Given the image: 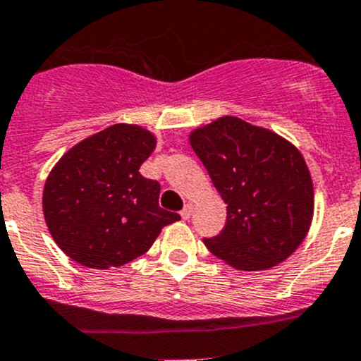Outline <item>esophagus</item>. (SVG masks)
Returning a JSON list of instances; mask_svg holds the SVG:
<instances>
[{
  "instance_id": "obj_1",
  "label": "esophagus",
  "mask_w": 361,
  "mask_h": 361,
  "mask_svg": "<svg viewBox=\"0 0 361 361\" xmlns=\"http://www.w3.org/2000/svg\"><path fill=\"white\" fill-rule=\"evenodd\" d=\"M192 213H194V206H192L190 202L185 204L183 209L180 211V214H181V218H183V220H188V218L192 216Z\"/></svg>"
}]
</instances>
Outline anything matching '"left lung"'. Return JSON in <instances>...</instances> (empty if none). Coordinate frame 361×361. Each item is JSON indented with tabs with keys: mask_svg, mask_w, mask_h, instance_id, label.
<instances>
[{
	"mask_svg": "<svg viewBox=\"0 0 361 361\" xmlns=\"http://www.w3.org/2000/svg\"><path fill=\"white\" fill-rule=\"evenodd\" d=\"M190 145L227 204V221L206 248L239 271L286 260L307 235L312 180L300 152L278 134L221 116L190 134Z\"/></svg>",
	"mask_w": 361,
	"mask_h": 361,
	"instance_id": "8db88e82",
	"label": "left lung"
}]
</instances>
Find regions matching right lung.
Here are the masks:
<instances>
[{
	"label": "right lung",
	"mask_w": 361,
	"mask_h": 361,
	"mask_svg": "<svg viewBox=\"0 0 361 361\" xmlns=\"http://www.w3.org/2000/svg\"><path fill=\"white\" fill-rule=\"evenodd\" d=\"M140 126L115 123L75 145L43 188V214L54 241L90 269L120 267L150 250L180 214L159 206V181L140 167L155 150Z\"/></svg>",
	"instance_id": "obj_1"
}]
</instances>
